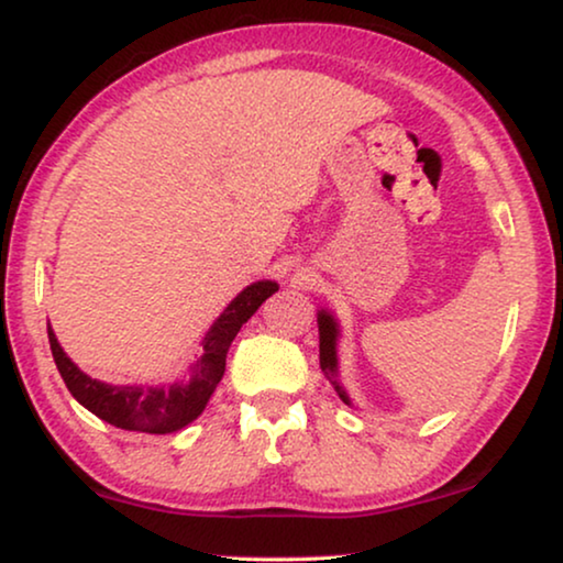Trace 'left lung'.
<instances>
[{
    "mask_svg": "<svg viewBox=\"0 0 563 563\" xmlns=\"http://www.w3.org/2000/svg\"><path fill=\"white\" fill-rule=\"evenodd\" d=\"M318 325H320V366H322V372L333 376L335 374V338H338V328H335L333 318H330V314H325V312L318 314ZM333 384H335L338 395L343 397V402H349V397H345V391L338 387V382H333Z\"/></svg>",
    "mask_w": 563,
    "mask_h": 563,
    "instance_id": "1",
    "label": "left lung"
}]
</instances>
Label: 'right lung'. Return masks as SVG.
Returning a JSON list of instances; mask_svg holds the SVG:
<instances>
[{
    "mask_svg": "<svg viewBox=\"0 0 563 563\" xmlns=\"http://www.w3.org/2000/svg\"><path fill=\"white\" fill-rule=\"evenodd\" d=\"M279 289L274 282H256L245 287L228 310L214 320L210 333L205 338V356L197 361L195 374L189 384H174L168 389H143V387H110L91 379L66 356L48 325V341L60 376L66 387L79 402L95 412L97 418L122 430H137V433H174L189 426L205 410L207 399L212 397L222 374H225V356L230 343L243 328V322L253 318V312Z\"/></svg>",
    "mask_w": 563,
    "mask_h": 563,
    "instance_id": "obj_1",
    "label": "right lung"
}]
</instances>
